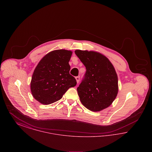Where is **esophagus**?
Returning a JSON list of instances; mask_svg holds the SVG:
<instances>
[{
	"label": "esophagus",
	"instance_id": "1",
	"mask_svg": "<svg viewBox=\"0 0 152 152\" xmlns=\"http://www.w3.org/2000/svg\"><path fill=\"white\" fill-rule=\"evenodd\" d=\"M75 78H76V81H77V83H79V82L80 81L79 76H76Z\"/></svg>",
	"mask_w": 152,
	"mask_h": 152
}]
</instances>
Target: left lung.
I'll list each match as a JSON object with an SVG mask.
<instances>
[{
	"label": "left lung",
	"instance_id": "8db88e82",
	"mask_svg": "<svg viewBox=\"0 0 152 152\" xmlns=\"http://www.w3.org/2000/svg\"><path fill=\"white\" fill-rule=\"evenodd\" d=\"M86 72L77 91L82 104L94 112L109 107L118 93V78L108 58L94 51L76 50Z\"/></svg>",
	"mask_w": 152,
	"mask_h": 152
}]
</instances>
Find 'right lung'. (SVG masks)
I'll use <instances>...</instances> for the list:
<instances>
[{"instance_id":"obj_1","label":"right lung","mask_w":152,"mask_h":152,"mask_svg":"<svg viewBox=\"0 0 152 152\" xmlns=\"http://www.w3.org/2000/svg\"><path fill=\"white\" fill-rule=\"evenodd\" d=\"M72 52L65 50L53 51L40 61L33 73L31 91L40 103L48 105L60 100L71 87L76 86L75 78L69 74V61Z\"/></svg>"}]
</instances>
